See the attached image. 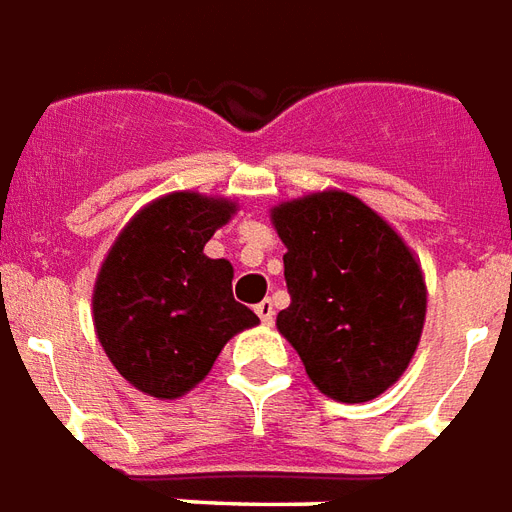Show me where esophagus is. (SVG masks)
Segmentation results:
<instances>
[{
	"label": "esophagus",
	"instance_id": "obj_1",
	"mask_svg": "<svg viewBox=\"0 0 512 512\" xmlns=\"http://www.w3.org/2000/svg\"><path fill=\"white\" fill-rule=\"evenodd\" d=\"M256 313H259L261 322L272 324V319H275V305H272V300H261L259 305H256Z\"/></svg>",
	"mask_w": 512,
	"mask_h": 512
}]
</instances>
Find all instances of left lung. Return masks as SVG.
Wrapping results in <instances>:
<instances>
[{
    "instance_id": "obj_1",
    "label": "left lung",
    "mask_w": 512,
    "mask_h": 512,
    "mask_svg": "<svg viewBox=\"0 0 512 512\" xmlns=\"http://www.w3.org/2000/svg\"><path fill=\"white\" fill-rule=\"evenodd\" d=\"M272 223L286 245L289 308L278 330L311 382L343 404H363L401 379L425 322L423 270L368 204L322 190L283 201Z\"/></svg>"
}]
</instances>
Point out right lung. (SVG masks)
<instances>
[{"label": "right lung", "instance_id": "add662e5", "mask_svg": "<svg viewBox=\"0 0 512 512\" xmlns=\"http://www.w3.org/2000/svg\"><path fill=\"white\" fill-rule=\"evenodd\" d=\"M237 204L193 190L152 201L119 231L95 281V333L136 390L171 401L210 374L231 335L259 324L234 300V267L204 245Z\"/></svg>", "mask_w": 512, "mask_h": 512}]
</instances>
